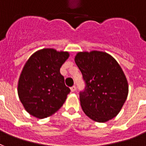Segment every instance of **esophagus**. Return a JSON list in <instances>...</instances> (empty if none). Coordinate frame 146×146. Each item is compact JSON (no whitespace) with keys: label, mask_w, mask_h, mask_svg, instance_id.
Masks as SVG:
<instances>
[{"label":"esophagus","mask_w":146,"mask_h":146,"mask_svg":"<svg viewBox=\"0 0 146 146\" xmlns=\"http://www.w3.org/2000/svg\"><path fill=\"white\" fill-rule=\"evenodd\" d=\"M70 90H71V91H72V92L76 91V87L75 85H73V87H71V88H70Z\"/></svg>","instance_id":"esophagus-1"}]
</instances>
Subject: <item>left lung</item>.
Instances as JSON below:
<instances>
[{"mask_svg": "<svg viewBox=\"0 0 146 146\" xmlns=\"http://www.w3.org/2000/svg\"><path fill=\"white\" fill-rule=\"evenodd\" d=\"M75 62L82 74L85 88L79 94L82 108L93 120L105 122L118 114L128 94L122 68L105 52H79Z\"/></svg>", "mask_w": 146, "mask_h": 146, "instance_id": "obj_1", "label": "left lung"}]
</instances>
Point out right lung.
<instances>
[{
    "instance_id": "1",
    "label": "right lung",
    "mask_w": 146,
    "mask_h": 146,
    "mask_svg": "<svg viewBox=\"0 0 146 146\" xmlns=\"http://www.w3.org/2000/svg\"><path fill=\"white\" fill-rule=\"evenodd\" d=\"M68 52L42 49L29 57L18 80V94L29 114L44 119L59 110L70 92L60 68Z\"/></svg>"
}]
</instances>
